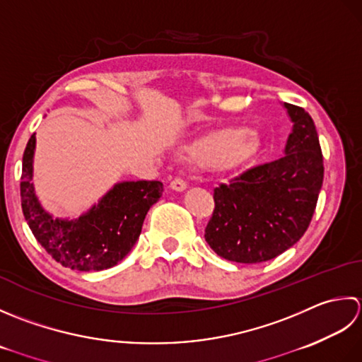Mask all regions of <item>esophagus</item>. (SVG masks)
I'll use <instances>...</instances> for the list:
<instances>
[{
	"label": "esophagus",
	"mask_w": 362,
	"mask_h": 362,
	"mask_svg": "<svg viewBox=\"0 0 362 362\" xmlns=\"http://www.w3.org/2000/svg\"><path fill=\"white\" fill-rule=\"evenodd\" d=\"M170 187H172L173 190H176V192H182V190L187 189V182L184 181L182 178H175V180L170 182Z\"/></svg>",
	"instance_id": "34e87169"
}]
</instances>
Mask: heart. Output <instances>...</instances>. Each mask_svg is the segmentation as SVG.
I'll use <instances>...</instances> for the list:
<instances>
[{"mask_svg":"<svg viewBox=\"0 0 362 362\" xmlns=\"http://www.w3.org/2000/svg\"><path fill=\"white\" fill-rule=\"evenodd\" d=\"M257 140L248 132L223 131L209 132L198 137L186 146L190 158L202 160L211 170L225 172L239 167L256 151Z\"/></svg>","mask_w":362,"mask_h":362,"instance_id":"b5f03b06","label":"heart"}]
</instances>
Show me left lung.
Returning <instances> with one entry per match:
<instances>
[{"mask_svg": "<svg viewBox=\"0 0 362 362\" xmlns=\"http://www.w3.org/2000/svg\"><path fill=\"white\" fill-rule=\"evenodd\" d=\"M284 107L293 122L284 156L214 189L216 208L204 239L223 259H274L295 245L311 223L323 182L319 136L303 107L289 103Z\"/></svg>", "mask_w": 362, "mask_h": 362, "instance_id": "obj_1", "label": "left lung"}]
</instances>
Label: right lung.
Wrapping results in <instances>:
<instances>
[{"label":"right lung","mask_w":362,"mask_h":362,"mask_svg":"<svg viewBox=\"0 0 362 362\" xmlns=\"http://www.w3.org/2000/svg\"><path fill=\"white\" fill-rule=\"evenodd\" d=\"M35 134L28 140L21 168V209L37 242L64 267L105 270L119 264L137 242L146 212L162 195L160 181L119 182L79 218H53L34 194Z\"/></svg>","instance_id":"right-lung-1"}]
</instances>
